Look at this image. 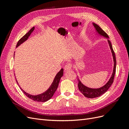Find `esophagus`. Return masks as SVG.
Here are the masks:
<instances>
[{"mask_svg": "<svg viewBox=\"0 0 129 129\" xmlns=\"http://www.w3.org/2000/svg\"><path fill=\"white\" fill-rule=\"evenodd\" d=\"M72 64L71 63H68L67 64H66L64 67V71L65 72H68L71 71L72 69Z\"/></svg>", "mask_w": 129, "mask_h": 129, "instance_id": "obj_1", "label": "esophagus"}]
</instances>
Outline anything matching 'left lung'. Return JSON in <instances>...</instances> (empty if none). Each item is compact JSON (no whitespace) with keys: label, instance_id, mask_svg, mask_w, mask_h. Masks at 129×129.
Returning a JSON list of instances; mask_svg holds the SVG:
<instances>
[{"label":"left lung","instance_id":"obj_1","mask_svg":"<svg viewBox=\"0 0 129 129\" xmlns=\"http://www.w3.org/2000/svg\"><path fill=\"white\" fill-rule=\"evenodd\" d=\"M92 25L93 27H94L96 34L97 35V36L103 37L105 38H107L108 39V44L111 49V53L113 57V60H114V68H113V72L112 73V75L110 78V79H109V80L107 82V83L105 85H104L102 87L99 88H90L85 86V85H84L81 82V81L79 79V77H77L78 87H79V90L85 97H86L87 98H89V99H93V98H96V97H98L103 95V93H104L105 92H107V91L109 89V88L110 87L111 84H112L113 82H114L115 74L116 73V60L115 54L114 53V50H113L111 43L109 39V38L108 36V34L105 33L99 25H97V24H95V23L93 22L92 23Z\"/></svg>","mask_w":129,"mask_h":129}]
</instances>
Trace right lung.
I'll return each instance as SVG.
<instances>
[{"instance_id":"right-lung-1","label":"right lung","mask_w":129,"mask_h":129,"mask_svg":"<svg viewBox=\"0 0 129 129\" xmlns=\"http://www.w3.org/2000/svg\"><path fill=\"white\" fill-rule=\"evenodd\" d=\"M34 28H35L34 27H32V28L29 30V32L28 33H27L24 37H22L19 40V41L18 42L17 44V46H16L17 48L21 44H22V43H24L25 41H26L27 39H28V38L30 36V34H32V33L33 32ZM63 69L61 68V69L59 71V72H58L57 73L55 78H54L52 84L50 85V86L49 87V88L44 92L37 95H33L29 94V93H27L24 90L22 89L19 85V86L20 87L21 90H22V91L24 92V94L30 99L39 102H46V101H47L51 99L52 96L54 95V93H55V92L56 91V89L58 87V83L60 82L61 78L62 76H63ZM16 81H17V79H16ZM17 82L18 84L17 81Z\"/></svg>"}]
</instances>
